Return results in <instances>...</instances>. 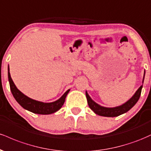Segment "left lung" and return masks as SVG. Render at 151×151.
<instances>
[{
  "instance_id": "left-lung-1",
  "label": "left lung",
  "mask_w": 151,
  "mask_h": 151,
  "mask_svg": "<svg viewBox=\"0 0 151 151\" xmlns=\"http://www.w3.org/2000/svg\"><path fill=\"white\" fill-rule=\"evenodd\" d=\"M145 76V73H144ZM144 80V77L143 79ZM143 86H141L137 90L135 94L132 96L131 99H129L127 102H126L124 104L119 106L114 107V108H106V107H103L95 103L94 101L90 98L87 92L86 91V96L87 99V103L89 105V108L94 112L95 114L97 115L101 116H106V117H115L121 115V114L126 113L128 111H129L132 107L137 103V101L139 99L141 93V89Z\"/></svg>"
}]
</instances>
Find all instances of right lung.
I'll return each mask as SVG.
<instances>
[{
    "instance_id": "add662e5",
    "label": "right lung",
    "mask_w": 151,
    "mask_h": 151,
    "mask_svg": "<svg viewBox=\"0 0 151 151\" xmlns=\"http://www.w3.org/2000/svg\"><path fill=\"white\" fill-rule=\"evenodd\" d=\"M8 80L10 83V87L13 96H14L17 102L22 108L28 110L34 114H51L56 112L59 109H61L62 105L65 101L66 96L70 89L67 90L58 101L52 102V103H43V102L36 101L32 99L27 97L24 93H22L20 90L17 89L14 82L12 80L10 74L9 72V67H8Z\"/></svg>"
}]
</instances>
